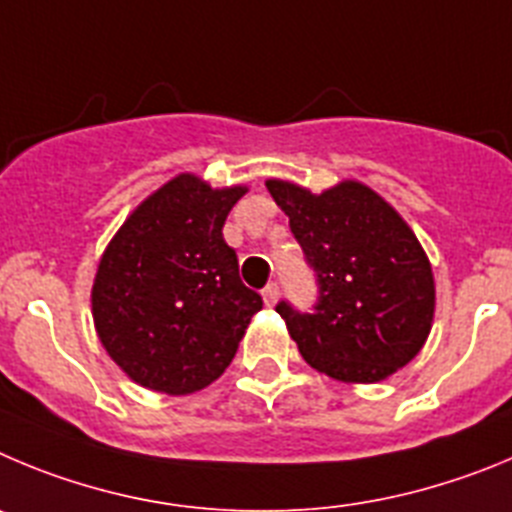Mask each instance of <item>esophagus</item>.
Instances as JSON below:
<instances>
[{"label":"esophagus","mask_w":512,"mask_h":512,"mask_svg":"<svg viewBox=\"0 0 512 512\" xmlns=\"http://www.w3.org/2000/svg\"><path fill=\"white\" fill-rule=\"evenodd\" d=\"M278 296H280L278 283L265 285V290H262V301H265V306H275V303H278Z\"/></svg>","instance_id":"34e87169"}]
</instances>
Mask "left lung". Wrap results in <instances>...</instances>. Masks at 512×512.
I'll list each match as a JSON object with an SVG mask.
<instances>
[{"label":"left lung","mask_w":512,"mask_h":512,"mask_svg":"<svg viewBox=\"0 0 512 512\" xmlns=\"http://www.w3.org/2000/svg\"><path fill=\"white\" fill-rule=\"evenodd\" d=\"M265 186L319 285L313 313L275 306L303 359L342 382H380L408 365L436 306L431 262L411 227L365 183L319 196L288 181Z\"/></svg>","instance_id":"8db88e82"}]
</instances>
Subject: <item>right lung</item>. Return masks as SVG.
<instances>
[{
	"instance_id": "1",
	"label": "right lung",
	"mask_w": 512,
	"mask_h": 512,
	"mask_svg": "<svg viewBox=\"0 0 512 512\" xmlns=\"http://www.w3.org/2000/svg\"><path fill=\"white\" fill-rule=\"evenodd\" d=\"M245 191L181 173L127 216L101 255L96 334L142 388L188 395L211 385L262 308L222 234Z\"/></svg>"
}]
</instances>
